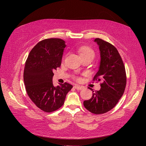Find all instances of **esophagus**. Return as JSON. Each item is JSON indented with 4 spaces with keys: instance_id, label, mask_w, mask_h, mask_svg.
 I'll list each match as a JSON object with an SVG mask.
<instances>
[{
    "instance_id": "esophagus-1",
    "label": "esophagus",
    "mask_w": 146,
    "mask_h": 146,
    "mask_svg": "<svg viewBox=\"0 0 146 146\" xmlns=\"http://www.w3.org/2000/svg\"><path fill=\"white\" fill-rule=\"evenodd\" d=\"M74 88L76 89L77 90H82L83 89V86H78V85H75L74 86Z\"/></svg>"
}]
</instances>
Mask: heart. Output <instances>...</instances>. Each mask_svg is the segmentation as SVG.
Masks as SVG:
<instances>
[{
	"label": "heart",
	"mask_w": 146,
	"mask_h": 146,
	"mask_svg": "<svg viewBox=\"0 0 146 146\" xmlns=\"http://www.w3.org/2000/svg\"><path fill=\"white\" fill-rule=\"evenodd\" d=\"M78 54L80 55L81 58H89L93 59L95 56V52L91 48L88 46H82L78 48ZM77 80H80V77H75Z\"/></svg>",
	"instance_id": "obj_1"
}]
</instances>
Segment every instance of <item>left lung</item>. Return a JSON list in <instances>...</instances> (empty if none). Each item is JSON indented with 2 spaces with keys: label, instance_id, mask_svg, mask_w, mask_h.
<instances>
[{
  "label": "left lung",
  "instance_id": "8db88e82",
  "mask_svg": "<svg viewBox=\"0 0 146 146\" xmlns=\"http://www.w3.org/2000/svg\"><path fill=\"white\" fill-rule=\"evenodd\" d=\"M94 41L99 47L100 62L93 80L103 83L100 84V90L93 92L90 100L84 101L83 105L91 113L99 114L115 107L124 92L127 77L124 64L117 48L100 38H96Z\"/></svg>",
  "mask_w": 146,
  "mask_h": 146
}]
</instances>
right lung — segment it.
<instances>
[{
	"instance_id": "1",
	"label": "right lung",
	"mask_w": 146,
	"mask_h": 146,
	"mask_svg": "<svg viewBox=\"0 0 146 146\" xmlns=\"http://www.w3.org/2000/svg\"><path fill=\"white\" fill-rule=\"evenodd\" d=\"M65 41L59 38L46 39L30 51L26 60L24 81L27 93L37 107L47 113L56 111L64 104L72 85L65 82L54 86L53 70L60 67Z\"/></svg>"
}]
</instances>
